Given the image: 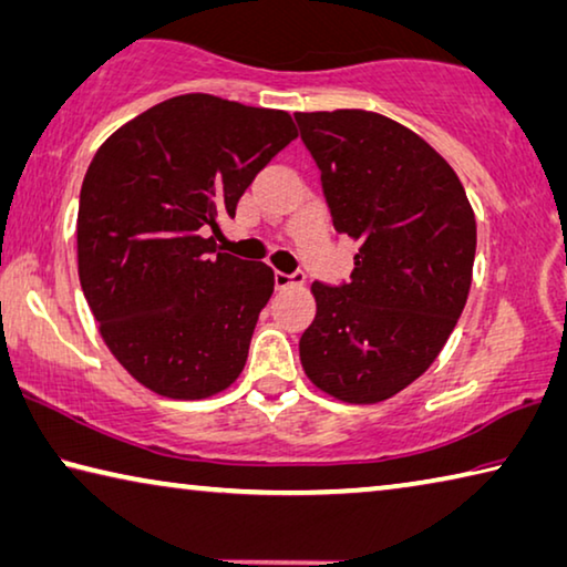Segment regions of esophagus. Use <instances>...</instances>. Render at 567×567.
Segmentation results:
<instances>
[{
  "label": "esophagus",
  "mask_w": 567,
  "mask_h": 567,
  "mask_svg": "<svg viewBox=\"0 0 567 567\" xmlns=\"http://www.w3.org/2000/svg\"><path fill=\"white\" fill-rule=\"evenodd\" d=\"M300 282H302V275L300 272L287 275V272H280V269H277V272H275V287H277V290H285V287H292V285H300Z\"/></svg>",
  "instance_id": "obj_1"
}]
</instances>
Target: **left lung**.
Wrapping results in <instances>:
<instances>
[{
  "label": "left lung",
  "instance_id": "8db88e82",
  "mask_svg": "<svg viewBox=\"0 0 567 567\" xmlns=\"http://www.w3.org/2000/svg\"><path fill=\"white\" fill-rule=\"evenodd\" d=\"M332 227L358 241L350 282H312L305 375L346 403H379L436 361L472 285L477 221L454 168L371 111L295 113Z\"/></svg>",
  "mask_w": 567,
  "mask_h": 567
}]
</instances>
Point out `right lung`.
<instances>
[{"label": "right lung", "instance_id": "add662e5", "mask_svg": "<svg viewBox=\"0 0 567 567\" xmlns=\"http://www.w3.org/2000/svg\"><path fill=\"white\" fill-rule=\"evenodd\" d=\"M298 138L290 113L188 93L121 125L87 166L78 275L105 346L158 396L209 399L247 363L275 272L206 229Z\"/></svg>", "mask_w": 567, "mask_h": 567}]
</instances>
